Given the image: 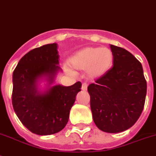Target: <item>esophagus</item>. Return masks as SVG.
I'll list each match as a JSON object with an SVG mask.
<instances>
[{
	"instance_id": "34e87169",
	"label": "esophagus",
	"mask_w": 156,
	"mask_h": 156,
	"mask_svg": "<svg viewBox=\"0 0 156 156\" xmlns=\"http://www.w3.org/2000/svg\"><path fill=\"white\" fill-rule=\"evenodd\" d=\"M81 89L83 90V91H87V83H83V84H82Z\"/></svg>"
}]
</instances>
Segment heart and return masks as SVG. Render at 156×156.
<instances>
[{"label": "heart", "mask_w": 156, "mask_h": 156, "mask_svg": "<svg viewBox=\"0 0 156 156\" xmlns=\"http://www.w3.org/2000/svg\"><path fill=\"white\" fill-rule=\"evenodd\" d=\"M114 55L108 48L86 47L71 56L69 64L76 70H86V75L91 80L104 76L112 67ZM68 72L72 73L70 69Z\"/></svg>", "instance_id": "heart-1"}]
</instances>
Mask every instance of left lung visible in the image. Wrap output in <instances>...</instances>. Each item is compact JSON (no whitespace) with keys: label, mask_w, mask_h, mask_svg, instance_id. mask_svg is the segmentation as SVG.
<instances>
[{"label":"left lung","mask_w":156,"mask_h":156,"mask_svg":"<svg viewBox=\"0 0 156 156\" xmlns=\"http://www.w3.org/2000/svg\"><path fill=\"white\" fill-rule=\"evenodd\" d=\"M113 67L87 87L92 118L99 129L124 132L136 123L144 107L147 82L141 63L123 48L110 44Z\"/></svg>","instance_id":"obj_1"}]
</instances>
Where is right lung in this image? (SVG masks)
Masks as SVG:
<instances>
[{
	"label": "right lung",
	"instance_id": "add662e5",
	"mask_svg": "<svg viewBox=\"0 0 156 156\" xmlns=\"http://www.w3.org/2000/svg\"><path fill=\"white\" fill-rule=\"evenodd\" d=\"M57 48L53 43L31 50L12 73V103L15 113L24 127L39 136L64 129L82 86L80 81L71 86L55 83L58 73L62 71ZM41 83H45L44 88Z\"/></svg>",
	"mask_w": 156,
	"mask_h": 156
}]
</instances>
